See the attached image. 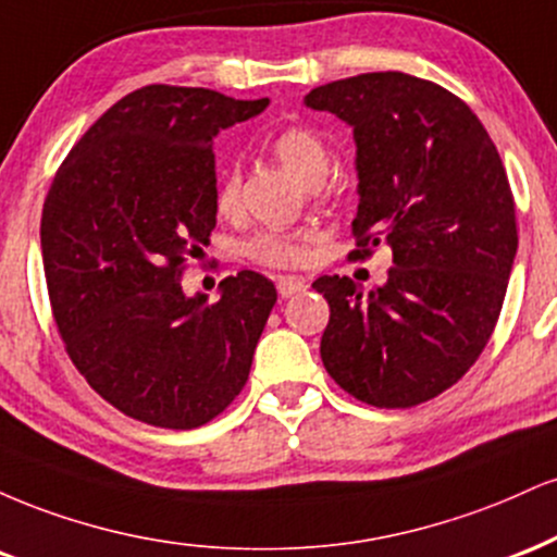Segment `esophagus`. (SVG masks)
Here are the masks:
<instances>
[{
    "instance_id": "esophagus-1",
    "label": "esophagus",
    "mask_w": 557,
    "mask_h": 557,
    "mask_svg": "<svg viewBox=\"0 0 557 557\" xmlns=\"http://www.w3.org/2000/svg\"><path fill=\"white\" fill-rule=\"evenodd\" d=\"M276 289H278V297L286 299V297H294V294H302L307 289V281L297 276H281L276 281Z\"/></svg>"
}]
</instances>
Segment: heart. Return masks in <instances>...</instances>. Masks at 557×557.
<instances>
[{"mask_svg": "<svg viewBox=\"0 0 557 557\" xmlns=\"http://www.w3.org/2000/svg\"><path fill=\"white\" fill-rule=\"evenodd\" d=\"M271 153L305 185H318L329 172V150L325 143L307 127H284L271 137ZM215 208L221 215H234L239 208V174L228 172L215 195ZM315 234L305 228H263L245 242L242 252L255 265L297 268L307 263Z\"/></svg>", "mask_w": 557, "mask_h": 557, "instance_id": "obj_1", "label": "heart"}]
</instances>
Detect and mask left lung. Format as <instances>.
<instances>
[{"label":"left lung","instance_id":"obj_1","mask_svg":"<svg viewBox=\"0 0 557 557\" xmlns=\"http://www.w3.org/2000/svg\"><path fill=\"white\" fill-rule=\"evenodd\" d=\"M355 127V258L394 250L388 284L362 294L320 276L325 370L349 396L409 409L467 375L498 323L519 228L498 148L459 96L404 72H364L305 96Z\"/></svg>","mask_w":557,"mask_h":557}]
</instances>
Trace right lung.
Here are the masks:
<instances>
[{"label":"right lung","instance_id":"obj_1","mask_svg":"<svg viewBox=\"0 0 557 557\" xmlns=\"http://www.w3.org/2000/svg\"><path fill=\"white\" fill-rule=\"evenodd\" d=\"M265 107L146 85L96 120L51 180L41 213L51 315L90 388L137 422L200 428L250 375L276 286L242 271L208 305L185 297L182 273L215 228L213 135Z\"/></svg>","mask_w":557,"mask_h":557}]
</instances>
